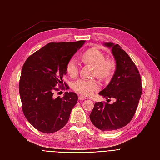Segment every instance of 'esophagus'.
<instances>
[{"mask_svg": "<svg viewBox=\"0 0 160 160\" xmlns=\"http://www.w3.org/2000/svg\"><path fill=\"white\" fill-rule=\"evenodd\" d=\"M87 99L85 97H84L83 95H79V100H83V99Z\"/></svg>", "mask_w": 160, "mask_h": 160, "instance_id": "34e87169", "label": "esophagus"}]
</instances>
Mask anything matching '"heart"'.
<instances>
[{
    "mask_svg": "<svg viewBox=\"0 0 160 160\" xmlns=\"http://www.w3.org/2000/svg\"><path fill=\"white\" fill-rule=\"evenodd\" d=\"M81 59L86 63L95 67V74L101 79L109 77L113 71V63L110 61H105V56L101 51L91 49L84 52L81 55ZM67 72L68 75L74 77L79 72V62L75 58L72 57L67 65ZM100 87L99 81L95 79H79L72 84L73 89L81 94L89 95Z\"/></svg>",
    "mask_w": 160,
    "mask_h": 160,
    "instance_id": "obj_1",
    "label": "heart"
}]
</instances>
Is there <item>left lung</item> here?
I'll use <instances>...</instances> for the list:
<instances>
[{
    "mask_svg": "<svg viewBox=\"0 0 160 160\" xmlns=\"http://www.w3.org/2000/svg\"><path fill=\"white\" fill-rule=\"evenodd\" d=\"M115 60V71L108 85L99 93L106 99L114 98L109 104L96 102L89 115L96 128L103 132L115 131L132 119L142 95V81L136 66L119 45L105 42ZM109 101V99H108Z\"/></svg>",
    "mask_w": 160,
    "mask_h": 160,
    "instance_id": "1",
    "label": "left lung"
}]
</instances>
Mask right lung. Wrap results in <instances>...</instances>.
<instances>
[{
  "label": "right lung",
  "instance_id": "right-lung-1",
  "mask_svg": "<svg viewBox=\"0 0 160 160\" xmlns=\"http://www.w3.org/2000/svg\"><path fill=\"white\" fill-rule=\"evenodd\" d=\"M85 41L50 42L34 52L23 65L19 81L22 111L32 126L42 133H52L69 121L78 96L65 92L63 98H55V87H69L62 81L67 65Z\"/></svg>",
  "mask_w": 160,
  "mask_h": 160
}]
</instances>
